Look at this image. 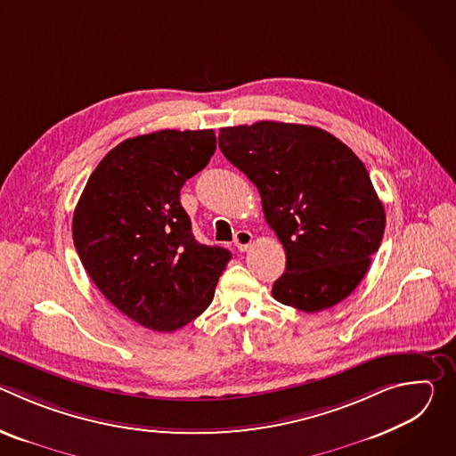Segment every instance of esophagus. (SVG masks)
<instances>
[{
	"instance_id": "esophagus-1",
	"label": "esophagus",
	"mask_w": 456,
	"mask_h": 456,
	"mask_svg": "<svg viewBox=\"0 0 456 456\" xmlns=\"http://www.w3.org/2000/svg\"><path fill=\"white\" fill-rule=\"evenodd\" d=\"M250 243H252V234L248 232V231H245V229H240L236 234H234V245H236V248L238 250H247L248 247H250Z\"/></svg>"
}]
</instances>
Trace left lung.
<instances>
[{
    "mask_svg": "<svg viewBox=\"0 0 456 456\" xmlns=\"http://www.w3.org/2000/svg\"><path fill=\"white\" fill-rule=\"evenodd\" d=\"M225 159L257 187L287 269L276 301L303 312L330 308L364 278L386 215L357 155L321 127L274 120L222 127Z\"/></svg>",
    "mask_w": 456,
    "mask_h": 456,
    "instance_id": "obj_1",
    "label": "left lung"
}]
</instances>
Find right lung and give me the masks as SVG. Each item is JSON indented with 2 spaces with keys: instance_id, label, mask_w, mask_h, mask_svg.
<instances>
[{
  "instance_id": "1",
  "label": "right lung",
  "mask_w": 456,
  "mask_h": 456,
  "mask_svg": "<svg viewBox=\"0 0 456 456\" xmlns=\"http://www.w3.org/2000/svg\"><path fill=\"white\" fill-rule=\"evenodd\" d=\"M215 150L213 129L122 141L90 175L74 211V245L88 276L150 330L173 332L199 317L232 257L194 240L180 204L182 185Z\"/></svg>"
}]
</instances>
